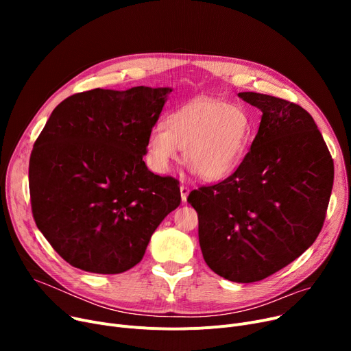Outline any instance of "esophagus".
<instances>
[{
	"mask_svg": "<svg viewBox=\"0 0 351 351\" xmlns=\"http://www.w3.org/2000/svg\"><path fill=\"white\" fill-rule=\"evenodd\" d=\"M189 188L185 186V185H180V199L182 202H186L188 200V196H189Z\"/></svg>",
	"mask_w": 351,
	"mask_h": 351,
	"instance_id": "1",
	"label": "esophagus"
}]
</instances>
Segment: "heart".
<instances>
[{
	"mask_svg": "<svg viewBox=\"0 0 351 351\" xmlns=\"http://www.w3.org/2000/svg\"><path fill=\"white\" fill-rule=\"evenodd\" d=\"M252 121L241 105L212 98L193 99L156 123L147 135V158L158 172L169 171L185 149L192 172L216 182L242 165L252 142Z\"/></svg>",
	"mask_w": 351,
	"mask_h": 351,
	"instance_id": "heart-1",
	"label": "heart"
}]
</instances>
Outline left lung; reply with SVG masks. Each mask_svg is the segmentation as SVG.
Instances as JSON below:
<instances>
[{"label":"left lung","mask_w":351,"mask_h":351,"mask_svg":"<svg viewBox=\"0 0 351 351\" xmlns=\"http://www.w3.org/2000/svg\"><path fill=\"white\" fill-rule=\"evenodd\" d=\"M262 110L250 151L236 172L192 191L199 245L206 265L236 283L279 271L319 236L335 166L311 115L289 101L239 92Z\"/></svg>","instance_id":"1"}]
</instances>
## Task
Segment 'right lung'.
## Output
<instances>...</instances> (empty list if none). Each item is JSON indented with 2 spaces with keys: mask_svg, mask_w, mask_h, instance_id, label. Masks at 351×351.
Instances as JSON below:
<instances>
[{
  "mask_svg": "<svg viewBox=\"0 0 351 351\" xmlns=\"http://www.w3.org/2000/svg\"><path fill=\"white\" fill-rule=\"evenodd\" d=\"M172 88L92 89L52 110L29 158L35 223L64 261L99 274L138 265L180 204L173 178L147 169V135Z\"/></svg>",
  "mask_w": 351,
  "mask_h": 351,
  "instance_id": "add662e5",
  "label": "right lung"
}]
</instances>
